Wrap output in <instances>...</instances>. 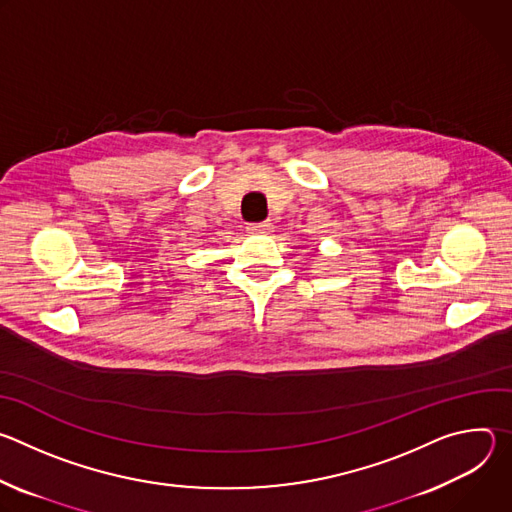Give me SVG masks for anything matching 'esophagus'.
I'll return each mask as SVG.
<instances>
[{"instance_id": "1", "label": "esophagus", "mask_w": 512, "mask_h": 512, "mask_svg": "<svg viewBox=\"0 0 512 512\" xmlns=\"http://www.w3.org/2000/svg\"><path fill=\"white\" fill-rule=\"evenodd\" d=\"M251 233H259V235H267L273 231V225L269 221H261V223H249L247 227Z\"/></svg>"}]
</instances>
